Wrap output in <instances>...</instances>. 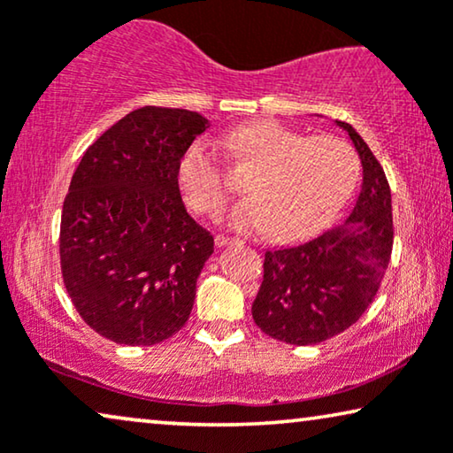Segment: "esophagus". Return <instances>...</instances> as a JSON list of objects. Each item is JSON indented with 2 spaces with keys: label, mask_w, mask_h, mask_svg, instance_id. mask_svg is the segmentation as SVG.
<instances>
[{
  "label": "esophagus",
  "mask_w": 453,
  "mask_h": 453,
  "mask_svg": "<svg viewBox=\"0 0 453 453\" xmlns=\"http://www.w3.org/2000/svg\"><path fill=\"white\" fill-rule=\"evenodd\" d=\"M216 245L219 247H225V245H231V243H239L237 237H226V234H216Z\"/></svg>",
  "instance_id": "34e87169"
}]
</instances>
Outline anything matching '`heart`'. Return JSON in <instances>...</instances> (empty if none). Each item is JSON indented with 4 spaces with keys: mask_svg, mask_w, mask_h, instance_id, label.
I'll list each match as a JSON object with an SVG mask.
<instances>
[{
    "mask_svg": "<svg viewBox=\"0 0 453 453\" xmlns=\"http://www.w3.org/2000/svg\"><path fill=\"white\" fill-rule=\"evenodd\" d=\"M233 157L253 173L250 196L234 203L228 222L272 241H296L327 225L358 181V157L336 135H307L278 121H253L226 135ZM185 200L196 212L216 216L226 203L225 165L208 142L189 148L179 169Z\"/></svg>",
    "mask_w": 453,
    "mask_h": 453,
    "instance_id": "obj_1",
    "label": "heart"
}]
</instances>
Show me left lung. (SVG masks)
Segmentation results:
<instances>
[{"label": "left lung", "instance_id": "8db88e82", "mask_svg": "<svg viewBox=\"0 0 453 453\" xmlns=\"http://www.w3.org/2000/svg\"><path fill=\"white\" fill-rule=\"evenodd\" d=\"M363 188L342 225L295 247L265 251L264 280L251 305L259 330L280 342L307 346L344 332L373 303L392 257V191L383 166L352 126Z\"/></svg>", "mask_w": 453, "mask_h": 453}]
</instances>
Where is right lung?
Listing matches in <instances>:
<instances>
[{
  "label": "right lung",
  "instance_id": "1",
  "mask_svg": "<svg viewBox=\"0 0 453 453\" xmlns=\"http://www.w3.org/2000/svg\"><path fill=\"white\" fill-rule=\"evenodd\" d=\"M208 119L142 107L88 146L64 200L61 276L86 324L127 346H152L189 319L214 237L179 194V166Z\"/></svg>",
  "mask_w": 453,
  "mask_h": 453
}]
</instances>
